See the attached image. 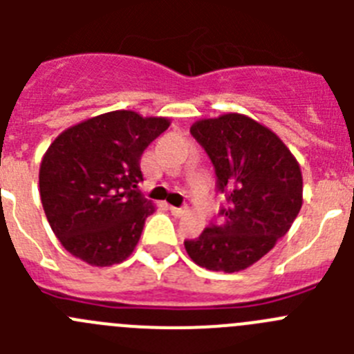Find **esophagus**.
<instances>
[{"instance_id":"obj_1","label":"esophagus","mask_w":354,"mask_h":354,"mask_svg":"<svg viewBox=\"0 0 354 354\" xmlns=\"http://www.w3.org/2000/svg\"><path fill=\"white\" fill-rule=\"evenodd\" d=\"M171 214L175 216V218H183V216L187 214V209L186 207H170Z\"/></svg>"}]
</instances>
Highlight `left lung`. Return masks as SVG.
I'll return each instance as SVG.
<instances>
[{
    "mask_svg": "<svg viewBox=\"0 0 354 354\" xmlns=\"http://www.w3.org/2000/svg\"><path fill=\"white\" fill-rule=\"evenodd\" d=\"M216 171L228 205L221 221L192 241L187 255L205 270L236 273L250 268L289 232L303 204L301 168L286 143L241 113L204 118L192 126Z\"/></svg>",
    "mask_w": 354,
    "mask_h": 354,
    "instance_id": "obj_1",
    "label": "left lung"
}]
</instances>
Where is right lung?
Returning a JSON list of instances; mask_svg holds the SVG:
<instances>
[{"instance_id":"add662e5","label":"right lung","mask_w":354,"mask_h":354,"mask_svg":"<svg viewBox=\"0 0 354 354\" xmlns=\"http://www.w3.org/2000/svg\"><path fill=\"white\" fill-rule=\"evenodd\" d=\"M170 127L165 117L118 109L56 136L39 171L40 200L65 250L90 266L120 264L156 207L143 198L140 159Z\"/></svg>"}]
</instances>
